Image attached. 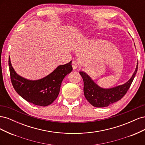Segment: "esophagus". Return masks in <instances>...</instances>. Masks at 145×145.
Wrapping results in <instances>:
<instances>
[{
	"label": "esophagus",
	"mask_w": 145,
	"mask_h": 145,
	"mask_svg": "<svg viewBox=\"0 0 145 145\" xmlns=\"http://www.w3.org/2000/svg\"><path fill=\"white\" fill-rule=\"evenodd\" d=\"M72 68L74 70L77 69L78 68V64L76 62V61H73L72 63Z\"/></svg>",
	"instance_id": "1"
}]
</instances>
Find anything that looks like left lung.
I'll list each match as a JSON object with an SVG mask.
<instances>
[{
	"label": "left lung",
	"instance_id": "1",
	"mask_svg": "<svg viewBox=\"0 0 145 145\" xmlns=\"http://www.w3.org/2000/svg\"><path fill=\"white\" fill-rule=\"evenodd\" d=\"M137 69L138 63L132 76L128 81L124 84L109 88L100 87L86 72L81 71L80 74L84 82L83 92L85 98L93 106L97 108L106 107L120 100L129 89L137 73Z\"/></svg>",
	"mask_w": 145,
	"mask_h": 145
}]
</instances>
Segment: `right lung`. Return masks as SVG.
I'll use <instances>...</instances> for the list:
<instances>
[{
    "label": "right lung",
    "mask_w": 145,
    "mask_h": 145,
    "mask_svg": "<svg viewBox=\"0 0 145 145\" xmlns=\"http://www.w3.org/2000/svg\"><path fill=\"white\" fill-rule=\"evenodd\" d=\"M72 61L59 65L48 76L38 80H29L19 76L12 67L10 57L8 65L12 85L19 95L27 102L41 106L51 105L59 94L65 77L72 71Z\"/></svg>",
    "instance_id": "obj_1"
}]
</instances>
